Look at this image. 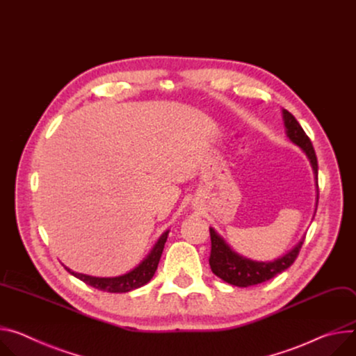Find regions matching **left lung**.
Segmentation results:
<instances>
[{
  "instance_id": "1",
  "label": "left lung",
  "mask_w": 356,
  "mask_h": 356,
  "mask_svg": "<svg viewBox=\"0 0 356 356\" xmlns=\"http://www.w3.org/2000/svg\"><path fill=\"white\" fill-rule=\"evenodd\" d=\"M283 120L286 126V133L290 141L298 145L311 163L315 179H318V164H317V155H315L314 147L300 123L296 120V117L283 108ZM317 205H318V182H317ZM211 232V257L209 264L219 279L223 282L238 286V287H250L260 283H264L274 275H277L287 270L297 259L300 249L304 243V238L286 254L279 259H274L273 261H256L248 259L239 253H236L225 241L222 236L213 229L209 227Z\"/></svg>"
}]
</instances>
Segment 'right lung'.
Here are the masks:
<instances>
[{"instance_id": "right-lung-1", "label": "right lung", "mask_w": 356, "mask_h": 356, "mask_svg": "<svg viewBox=\"0 0 356 356\" xmlns=\"http://www.w3.org/2000/svg\"><path fill=\"white\" fill-rule=\"evenodd\" d=\"M170 230L164 232L160 239L156 241L151 252L147 254V257L131 271L123 274V275H117V277H93V275L82 274V273H74L70 268L65 267L72 275L77 277L79 280H82L88 286H92L97 290L107 291V293H129L131 290H136L144 284H147L158 267V263H160L164 245L167 242Z\"/></svg>"}]
</instances>
